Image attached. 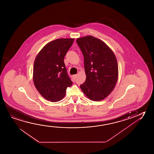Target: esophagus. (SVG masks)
<instances>
[{
    "label": "esophagus",
    "mask_w": 154,
    "mask_h": 154,
    "mask_svg": "<svg viewBox=\"0 0 154 154\" xmlns=\"http://www.w3.org/2000/svg\"><path fill=\"white\" fill-rule=\"evenodd\" d=\"M72 77V78H73V80H75V79H76V77H77V75H73Z\"/></svg>",
    "instance_id": "esophagus-1"
}]
</instances>
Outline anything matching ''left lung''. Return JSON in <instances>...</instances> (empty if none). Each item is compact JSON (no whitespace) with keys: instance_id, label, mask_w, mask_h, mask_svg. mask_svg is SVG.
Here are the masks:
<instances>
[{"instance_id":"8db88e82","label":"left lung","mask_w":154,"mask_h":154,"mask_svg":"<svg viewBox=\"0 0 154 154\" xmlns=\"http://www.w3.org/2000/svg\"><path fill=\"white\" fill-rule=\"evenodd\" d=\"M76 42L84 56L86 76L81 88L90 99L101 101L116 85L119 75L116 57L104 42L92 35L77 38Z\"/></svg>"}]
</instances>
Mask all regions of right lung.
I'll return each instance as SVG.
<instances>
[{
	"label": "right lung",
	"instance_id": "1",
	"mask_svg": "<svg viewBox=\"0 0 154 154\" xmlns=\"http://www.w3.org/2000/svg\"><path fill=\"white\" fill-rule=\"evenodd\" d=\"M74 39H57L48 43L35 57L33 80L42 96L52 102L64 97L68 87L72 82L68 76L64 58L73 44Z\"/></svg>",
	"mask_w": 154,
	"mask_h": 154
}]
</instances>
